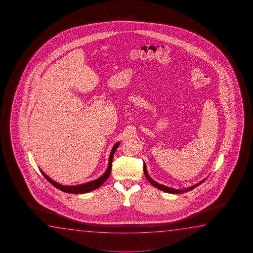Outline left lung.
<instances>
[{"label":"left lung","mask_w":253,"mask_h":253,"mask_svg":"<svg viewBox=\"0 0 253 253\" xmlns=\"http://www.w3.org/2000/svg\"><path fill=\"white\" fill-rule=\"evenodd\" d=\"M143 171H144V174H145L146 178H147V180L150 181V183L153 185L154 187L156 188H158V189H161V190H163L165 192L167 193H171V194H181V193L188 192L189 190H191V189H195V188H197L198 185L201 184L202 182H204L205 180H202L201 182H199L198 184L195 185V186H192V187H189V189H184V190H181V189H171V188H168V187H166V186H163V185L159 184L158 182H156L154 180H152L151 178H150L149 174H148V172H147V169H146L145 164H143Z\"/></svg>","instance_id":"left-lung-1"}]
</instances>
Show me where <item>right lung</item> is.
<instances>
[{
	"label": "right lung",
	"mask_w": 253,
	"mask_h": 253,
	"mask_svg": "<svg viewBox=\"0 0 253 253\" xmlns=\"http://www.w3.org/2000/svg\"><path fill=\"white\" fill-rule=\"evenodd\" d=\"M119 145H120V142L116 143L114 147H113L112 153H111V156H110V159H109V167H108L107 171H105V173L102 177H100L99 179H97V180L90 181V182H87V183H85V184L69 187V186H64V185L59 184V183H57L56 181L52 180L42 171V173L47 179V181H49L53 186L56 187V189H60L63 192L70 193V194H83V193L90 192V191L99 188L109 178V176L111 174V171H112V158H113L114 152H115V150H117V148L119 147Z\"/></svg>",
	"instance_id": "add662e5"
}]
</instances>
